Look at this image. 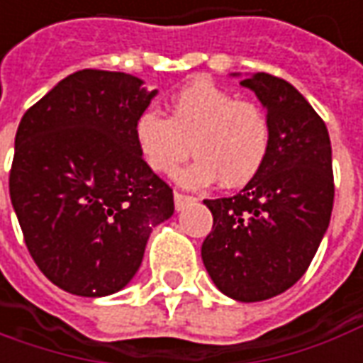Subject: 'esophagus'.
I'll return each instance as SVG.
<instances>
[{"instance_id":"34e87169","label":"esophagus","mask_w":363,"mask_h":363,"mask_svg":"<svg viewBox=\"0 0 363 363\" xmlns=\"http://www.w3.org/2000/svg\"><path fill=\"white\" fill-rule=\"evenodd\" d=\"M191 199H194V197L186 196V194H179V191L174 194V203H176L177 211H179V209H184V206H186L187 201H191Z\"/></svg>"}]
</instances>
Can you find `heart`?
<instances>
[{
	"label": "heart",
	"mask_w": 363,
	"mask_h": 363,
	"mask_svg": "<svg viewBox=\"0 0 363 363\" xmlns=\"http://www.w3.org/2000/svg\"><path fill=\"white\" fill-rule=\"evenodd\" d=\"M134 140L150 169L164 176L174 174L189 152L197 156L177 177L186 187L217 179L225 187H241L264 166L272 132L257 102L237 101L215 82L196 79L172 96L167 116L156 108L142 110Z\"/></svg>",
	"instance_id": "obj_1"
}]
</instances>
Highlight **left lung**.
Masks as SVG:
<instances>
[{"label":"left lung","mask_w":363,"mask_h":363,"mask_svg":"<svg viewBox=\"0 0 363 363\" xmlns=\"http://www.w3.org/2000/svg\"><path fill=\"white\" fill-rule=\"evenodd\" d=\"M241 84L267 108L271 152L237 196L203 201L213 229L201 259L223 294L259 302L289 291L318 251L334 206L332 146L324 120L291 82L255 72Z\"/></svg>","instance_id":"obj_1"}]
</instances>
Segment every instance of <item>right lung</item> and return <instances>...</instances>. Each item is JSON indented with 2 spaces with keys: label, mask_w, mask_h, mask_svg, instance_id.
Returning a JSON list of instances; mask_svg holds the SVG:
<instances>
[{
  "label": "right lung",
  "mask_w": 363,
  "mask_h": 363,
  "mask_svg": "<svg viewBox=\"0 0 363 363\" xmlns=\"http://www.w3.org/2000/svg\"><path fill=\"white\" fill-rule=\"evenodd\" d=\"M126 72H72L23 114L9 197L35 264L62 291L108 296L142 264L174 194L140 154L134 122L156 91Z\"/></svg>",
  "instance_id": "obj_1"
}]
</instances>
